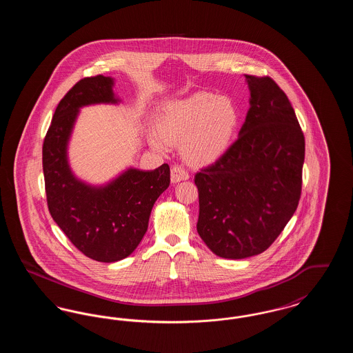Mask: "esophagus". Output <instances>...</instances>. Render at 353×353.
<instances>
[{
  "label": "esophagus",
  "instance_id": "esophagus-1",
  "mask_svg": "<svg viewBox=\"0 0 353 353\" xmlns=\"http://www.w3.org/2000/svg\"><path fill=\"white\" fill-rule=\"evenodd\" d=\"M188 179H189L188 172L184 168L179 167V165L173 167L172 170H170V180H172V183H180V181H184V180H188Z\"/></svg>",
  "mask_w": 353,
  "mask_h": 353
}]
</instances>
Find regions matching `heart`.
I'll list each match as a JSON object with an SVG mask.
<instances>
[{
	"label": "heart",
	"instance_id": "1",
	"mask_svg": "<svg viewBox=\"0 0 353 353\" xmlns=\"http://www.w3.org/2000/svg\"><path fill=\"white\" fill-rule=\"evenodd\" d=\"M239 125L234 101L209 91L194 92L172 101L157 119V134L151 144L167 151L168 144L181 143L185 160L193 165H209L230 148Z\"/></svg>",
	"mask_w": 353,
	"mask_h": 353
}]
</instances>
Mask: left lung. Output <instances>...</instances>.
I'll return each mask as SVG.
<instances>
[{
  "label": "left lung",
  "instance_id": "8db88e82",
  "mask_svg": "<svg viewBox=\"0 0 353 353\" xmlns=\"http://www.w3.org/2000/svg\"><path fill=\"white\" fill-rule=\"evenodd\" d=\"M250 108L228 152L194 176L197 232L221 258L268 250L294 216L302 193L304 134L283 90L245 75Z\"/></svg>",
  "mask_w": 353,
  "mask_h": 353
}]
</instances>
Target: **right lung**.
I'll return each instance as SVG.
<instances>
[{"mask_svg":"<svg viewBox=\"0 0 353 353\" xmlns=\"http://www.w3.org/2000/svg\"><path fill=\"white\" fill-rule=\"evenodd\" d=\"M110 77H87L59 101L43 140L42 167L51 217L71 243L98 262H118L134 252L148 229L153 203L170 183V169H128L105 186L79 181L68 163V143L79 108L118 103Z\"/></svg>","mask_w":353,"mask_h":353,"instance_id":"obj_1","label":"right lung"}]
</instances>
